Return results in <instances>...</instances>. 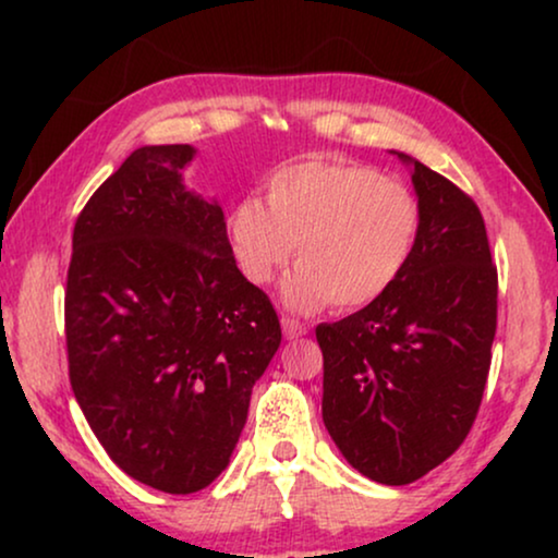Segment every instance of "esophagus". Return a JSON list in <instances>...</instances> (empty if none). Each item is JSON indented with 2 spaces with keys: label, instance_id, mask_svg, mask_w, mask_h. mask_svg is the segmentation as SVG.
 I'll return each instance as SVG.
<instances>
[{
  "label": "esophagus",
  "instance_id": "obj_1",
  "mask_svg": "<svg viewBox=\"0 0 558 558\" xmlns=\"http://www.w3.org/2000/svg\"><path fill=\"white\" fill-rule=\"evenodd\" d=\"M281 327H284L287 340H296V338H302V335H307V325L300 323V319L289 317V315H281Z\"/></svg>",
  "mask_w": 558,
  "mask_h": 558
}]
</instances>
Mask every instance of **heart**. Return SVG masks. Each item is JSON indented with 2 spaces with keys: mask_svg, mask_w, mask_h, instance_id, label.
<instances>
[{
  "mask_svg": "<svg viewBox=\"0 0 558 558\" xmlns=\"http://www.w3.org/2000/svg\"><path fill=\"white\" fill-rule=\"evenodd\" d=\"M418 228L422 208L403 182L335 157L281 165L266 180V205L243 197L226 218L233 262L251 284H269L294 248L300 266L284 284L294 310L376 302L407 269Z\"/></svg>",
  "mask_w": 558,
  "mask_h": 558,
  "instance_id": "heart-1",
  "label": "heart"
}]
</instances>
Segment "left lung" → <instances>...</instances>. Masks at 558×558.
Segmentation results:
<instances>
[{
	"instance_id": "1",
	"label": "left lung",
	"mask_w": 558,
	"mask_h": 558,
	"mask_svg": "<svg viewBox=\"0 0 558 558\" xmlns=\"http://www.w3.org/2000/svg\"><path fill=\"white\" fill-rule=\"evenodd\" d=\"M414 162L422 228L399 281L368 307L317 325L323 418L342 457L409 485L468 437L490 373L498 269L468 193Z\"/></svg>"
}]
</instances>
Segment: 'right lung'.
I'll return each instance as SVG.
<instances>
[{
  "label": "right lung",
  "mask_w": 558,
  "mask_h": 558,
  "mask_svg": "<svg viewBox=\"0 0 558 558\" xmlns=\"http://www.w3.org/2000/svg\"><path fill=\"white\" fill-rule=\"evenodd\" d=\"M190 144L142 147L90 195L65 284L68 376L106 454L187 495L226 470L281 327L243 279L218 203L182 185Z\"/></svg>",
  "instance_id": "obj_1"
}]
</instances>
